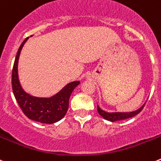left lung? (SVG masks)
Segmentation results:
<instances>
[{"label":"left lung","mask_w":161,"mask_h":161,"mask_svg":"<svg viewBox=\"0 0 161 161\" xmlns=\"http://www.w3.org/2000/svg\"><path fill=\"white\" fill-rule=\"evenodd\" d=\"M144 107V104L142 106L141 108H139L138 110L135 111H131V112H107V111L101 109L98 106H97V110H98V114L101 116L103 117V119L108 120V121H111V122H115V121L126 119L131 118V117L136 115L137 114H139L143 110Z\"/></svg>","instance_id":"1"}]
</instances>
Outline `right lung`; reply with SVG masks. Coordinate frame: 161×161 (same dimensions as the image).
<instances>
[{
	"instance_id": "add662e5",
	"label": "right lung",
	"mask_w": 161,
	"mask_h": 161,
	"mask_svg": "<svg viewBox=\"0 0 161 161\" xmlns=\"http://www.w3.org/2000/svg\"><path fill=\"white\" fill-rule=\"evenodd\" d=\"M29 37L20 46L14 61L12 71V87L17 103L29 119L42 124H54L65 116L69 108V99L72 91L80 83L75 81L68 83L56 95L50 98L33 96L23 90L18 78V60L21 49Z\"/></svg>"
}]
</instances>
